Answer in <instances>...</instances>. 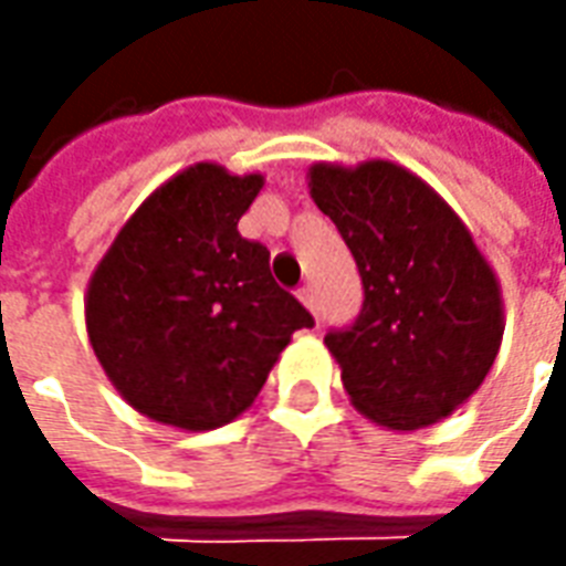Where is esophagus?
I'll return each mask as SVG.
<instances>
[{
  "instance_id": "34e87169",
  "label": "esophagus",
  "mask_w": 566,
  "mask_h": 566,
  "mask_svg": "<svg viewBox=\"0 0 566 566\" xmlns=\"http://www.w3.org/2000/svg\"><path fill=\"white\" fill-rule=\"evenodd\" d=\"M300 300H303V306L308 308V312H312V315H315V321H321L318 318V303H315V291H312V287H303V291H300Z\"/></svg>"
}]
</instances>
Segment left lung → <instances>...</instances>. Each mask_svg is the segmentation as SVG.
Wrapping results in <instances>:
<instances>
[{
	"label": "left lung",
	"instance_id": "8db88e82",
	"mask_svg": "<svg viewBox=\"0 0 566 566\" xmlns=\"http://www.w3.org/2000/svg\"><path fill=\"white\" fill-rule=\"evenodd\" d=\"M306 181L364 282L355 324L324 336L352 406L397 433L449 418L503 343L494 266L458 211L400 163L321 160Z\"/></svg>",
	"mask_w": 566,
	"mask_h": 566
}]
</instances>
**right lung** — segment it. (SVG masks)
<instances>
[{
    "label": "right lung",
    "mask_w": 566,
    "mask_h": 566,
    "mask_svg": "<svg viewBox=\"0 0 566 566\" xmlns=\"http://www.w3.org/2000/svg\"><path fill=\"white\" fill-rule=\"evenodd\" d=\"M263 175L193 163L117 230L96 263L84 324L93 355L136 412L178 430L230 424L258 400L291 336L315 321L239 235Z\"/></svg>",
    "instance_id": "add662e5"
}]
</instances>
